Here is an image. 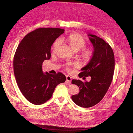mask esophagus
I'll list each match as a JSON object with an SVG mask.
<instances>
[{"label":"esophagus","mask_w":133,"mask_h":133,"mask_svg":"<svg viewBox=\"0 0 133 133\" xmlns=\"http://www.w3.org/2000/svg\"><path fill=\"white\" fill-rule=\"evenodd\" d=\"M71 81H72V78H71V76H69V75H67L66 76V81L68 83H71Z\"/></svg>","instance_id":"1"}]
</instances>
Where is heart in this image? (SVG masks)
Here are the masks:
<instances>
[{
  "label": "heart",
  "instance_id": "1",
  "mask_svg": "<svg viewBox=\"0 0 133 133\" xmlns=\"http://www.w3.org/2000/svg\"><path fill=\"white\" fill-rule=\"evenodd\" d=\"M69 45L75 51L80 50V57L81 59L85 62H88L91 60L94 55V50L92 48H84L86 45L85 39L81 35L76 33L71 34L64 39ZM60 44V39L56 40L52 46L53 50L54 51ZM74 65L73 63H67L65 65V67L67 70H69L71 66Z\"/></svg>",
  "mask_w": 133,
  "mask_h": 133
}]
</instances>
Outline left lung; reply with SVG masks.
<instances>
[{
	"instance_id": "1",
	"label": "left lung",
	"mask_w": 133,
	"mask_h": 133,
	"mask_svg": "<svg viewBox=\"0 0 133 133\" xmlns=\"http://www.w3.org/2000/svg\"><path fill=\"white\" fill-rule=\"evenodd\" d=\"M88 36L94 53L88 64L81 68L79 76L81 78L90 76L91 80L89 82L72 81V84L80 89L78 94L72 96V99L76 104L83 108L91 107L103 99L112 81L115 66L114 52L109 44L95 35L88 34Z\"/></svg>"
}]
</instances>
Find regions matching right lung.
Segmentation results:
<instances>
[{
	"label": "right lung",
	"mask_w": 133,
	"mask_h": 133,
	"mask_svg": "<svg viewBox=\"0 0 133 133\" xmlns=\"http://www.w3.org/2000/svg\"><path fill=\"white\" fill-rule=\"evenodd\" d=\"M58 28H39L21 41L13 59L14 73L18 86L25 98L39 105L51 98L55 87L66 81L61 73H44L43 62L51 58V48L56 39L64 33Z\"/></svg>",
	"instance_id": "right-lung-1"
}]
</instances>
